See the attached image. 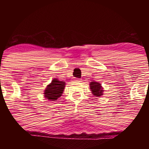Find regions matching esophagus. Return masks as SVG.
I'll list each match as a JSON object with an SVG mask.
<instances>
[{
	"mask_svg": "<svg viewBox=\"0 0 149 149\" xmlns=\"http://www.w3.org/2000/svg\"><path fill=\"white\" fill-rule=\"evenodd\" d=\"M73 80L76 82H81V79H80V78H74Z\"/></svg>",
	"mask_w": 149,
	"mask_h": 149,
	"instance_id": "1",
	"label": "esophagus"
}]
</instances>
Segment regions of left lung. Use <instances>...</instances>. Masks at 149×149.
Returning <instances> with one entry per match:
<instances>
[{
  "instance_id": "obj_1",
  "label": "left lung",
  "mask_w": 149,
  "mask_h": 149,
  "mask_svg": "<svg viewBox=\"0 0 149 149\" xmlns=\"http://www.w3.org/2000/svg\"><path fill=\"white\" fill-rule=\"evenodd\" d=\"M90 88L91 90L92 95H95V97H101L103 95L104 90L102 87V85L98 82L92 81L90 83Z\"/></svg>"
}]
</instances>
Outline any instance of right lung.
I'll return each instance as SVG.
<instances>
[{
    "label": "right lung",
    "mask_w": 149,
    "mask_h": 149,
    "mask_svg": "<svg viewBox=\"0 0 149 149\" xmlns=\"http://www.w3.org/2000/svg\"><path fill=\"white\" fill-rule=\"evenodd\" d=\"M65 82L60 81L57 79H53L51 83L47 86L44 92V96L46 100L56 101L60 97L64 92Z\"/></svg>",
    "instance_id": "1"
}]
</instances>
